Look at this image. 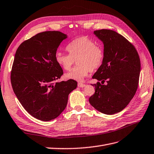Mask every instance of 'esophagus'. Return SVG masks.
Wrapping results in <instances>:
<instances>
[{
  "mask_svg": "<svg viewBox=\"0 0 154 154\" xmlns=\"http://www.w3.org/2000/svg\"><path fill=\"white\" fill-rule=\"evenodd\" d=\"M85 84H83V83H78V86L79 87H80V88H83V87H85Z\"/></svg>",
  "mask_w": 154,
  "mask_h": 154,
  "instance_id": "1",
  "label": "esophagus"
}]
</instances>
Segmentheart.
<instances>
[{
	"label": "heart",
	"instance_id": "1",
	"mask_svg": "<svg viewBox=\"0 0 154 154\" xmlns=\"http://www.w3.org/2000/svg\"><path fill=\"white\" fill-rule=\"evenodd\" d=\"M69 54L58 52L56 54L57 63L65 71H69L76 60L78 65L65 74V78L82 81L88 72L99 68L103 61L104 51L102 46L86 36L73 40L67 46Z\"/></svg>",
	"mask_w": 154,
	"mask_h": 154
}]
</instances>
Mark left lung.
<instances>
[{
	"mask_svg": "<svg viewBox=\"0 0 154 154\" xmlns=\"http://www.w3.org/2000/svg\"><path fill=\"white\" fill-rule=\"evenodd\" d=\"M94 34L104 45V58L92 78L103 85L100 82L92 85L95 92L89 97V103L101 113L114 114L123 110L136 94L140 59L134 46L117 32L100 29Z\"/></svg>",
	"mask_w": 154,
	"mask_h": 154,
	"instance_id": "left-lung-1",
	"label": "left lung"
}]
</instances>
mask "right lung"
<instances>
[{"label": "right lung", "mask_w": 154, "mask_h": 154, "mask_svg": "<svg viewBox=\"0 0 154 154\" xmlns=\"http://www.w3.org/2000/svg\"><path fill=\"white\" fill-rule=\"evenodd\" d=\"M67 38L60 31L40 32L22 42L15 55L11 72L13 91L27 112L44 122L60 116L69 94L77 87L73 80L56 82L63 74L56 53Z\"/></svg>", "instance_id": "right-lung-1"}]
</instances>
